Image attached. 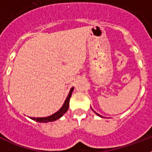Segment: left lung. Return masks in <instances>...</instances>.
<instances>
[{"mask_svg":"<svg viewBox=\"0 0 152 152\" xmlns=\"http://www.w3.org/2000/svg\"><path fill=\"white\" fill-rule=\"evenodd\" d=\"M94 113H96V115H97V116H100V117H103V116H100V114H98V113H96V112H94Z\"/></svg>","mask_w":152,"mask_h":152,"instance_id":"1","label":"left lung"}]
</instances>
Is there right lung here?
<instances>
[{"label": "right lung", "instance_id": "right-lung-1", "mask_svg": "<svg viewBox=\"0 0 152 152\" xmlns=\"http://www.w3.org/2000/svg\"><path fill=\"white\" fill-rule=\"evenodd\" d=\"M74 91V88H71L69 91V94H68V96H67L66 100L64 101V104L62 105V107H61L59 110L57 111L56 113H55L54 114H52L51 116H47V117H29L31 119L33 120H35L36 122H39V123H49V122H53L56 121L57 119H60L61 116L64 115L65 113L68 111V107H69V101H70V98L72 96V91Z\"/></svg>", "mask_w": 152, "mask_h": 152}]
</instances>
